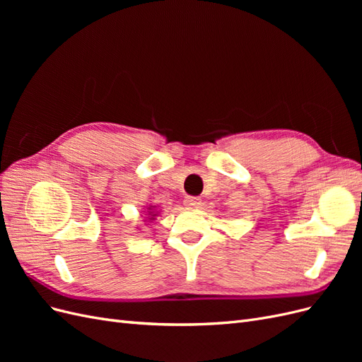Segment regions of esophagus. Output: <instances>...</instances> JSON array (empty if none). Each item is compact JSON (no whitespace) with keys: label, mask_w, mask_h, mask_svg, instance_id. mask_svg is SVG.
Here are the masks:
<instances>
[{"label":"esophagus","mask_w":362,"mask_h":362,"mask_svg":"<svg viewBox=\"0 0 362 362\" xmlns=\"http://www.w3.org/2000/svg\"><path fill=\"white\" fill-rule=\"evenodd\" d=\"M184 204L190 208H198L201 205V199L196 198V196H185Z\"/></svg>","instance_id":"obj_1"}]
</instances>
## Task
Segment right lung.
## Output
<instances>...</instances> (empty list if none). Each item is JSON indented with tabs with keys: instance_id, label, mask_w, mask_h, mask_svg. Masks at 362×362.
<instances>
[{
	"instance_id": "1",
	"label": "right lung",
	"mask_w": 362,
	"mask_h": 362,
	"mask_svg": "<svg viewBox=\"0 0 362 362\" xmlns=\"http://www.w3.org/2000/svg\"><path fill=\"white\" fill-rule=\"evenodd\" d=\"M151 213H152V211H149V214H151Z\"/></svg>"
}]
</instances>
